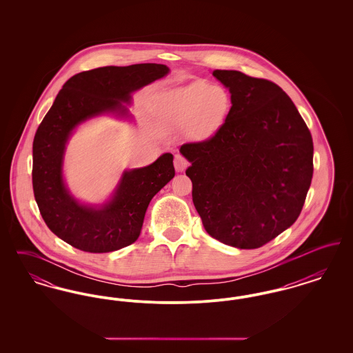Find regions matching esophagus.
<instances>
[{"label": "esophagus", "instance_id": "esophagus-1", "mask_svg": "<svg viewBox=\"0 0 353 353\" xmlns=\"http://www.w3.org/2000/svg\"><path fill=\"white\" fill-rule=\"evenodd\" d=\"M188 165H189L188 160H186L185 157H183L181 154H176V156H174V169H176L177 172H184Z\"/></svg>", "mask_w": 353, "mask_h": 353}]
</instances>
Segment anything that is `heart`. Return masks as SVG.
<instances>
[{
	"label": "heart",
	"mask_w": 353,
	"mask_h": 353,
	"mask_svg": "<svg viewBox=\"0 0 353 353\" xmlns=\"http://www.w3.org/2000/svg\"><path fill=\"white\" fill-rule=\"evenodd\" d=\"M230 97L222 87L192 82L168 90L160 107L167 123L186 128L193 139L202 140L216 134L230 111Z\"/></svg>",
	"instance_id": "obj_1"
}]
</instances>
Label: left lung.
Wrapping results in <instances>:
<instances>
[{"instance_id":"8db88e82","label":"left lung","mask_w":353,"mask_h":353,"mask_svg":"<svg viewBox=\"0 0 353 353\" xmlns=\"http://www.w3.org/2000/svg\"><path fill=\"white\" fill-rule=\"evenodd\" d=\"M213 77L232 108L213 137L181 145L192 197L206 233L236 249H256L302 212L314 172L312 137L278 85L234 70Z\"/></svg>"}]
</instances>
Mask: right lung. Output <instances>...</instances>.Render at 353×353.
Wrapping results in <instances>:
<instances>
[{
    "mask_svg": "<svg viewBox=\"0 0 353 353\" xmlns=\"http://www.w3.org/2000/svg\"><path fill=\"white\" fill-rule=\"evenodd\" d=\"M165 65L107 66L71 77L39 124L33 141V190L51 232L87 252L123 249L139 238L153 196L174 177L173 154L164 153L143 168L125 169L108 201L77 200L63 177V159L74 131L101 115L132 118V94L164 78Z\"/></svg>",
    "mask_w": 353,
    "mask_h": 353,
    "instance_id": "add662e5",
    "label": "right lung"
}]
</instances>
